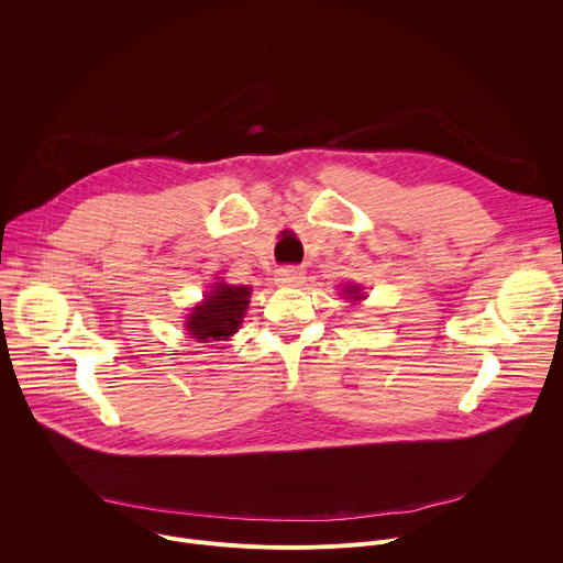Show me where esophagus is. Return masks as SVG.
Masks as SVG:
<instances>
[{"mask_svg": "<svg viewBox=\"0 0 563 563\" xmlns=\"http://www.w3.org/2000/svg\"><path fill=\"white\" fill-rule=\"evenodd\" d=\"M302 278H305V272L298 267H283L276 272V283L280 287H296L302 283Z\"/></svg>", "mask_w": 563, "mask_h": 563, "instance_id": "esophagus-1", "label": "esophagus"}]
</instances>
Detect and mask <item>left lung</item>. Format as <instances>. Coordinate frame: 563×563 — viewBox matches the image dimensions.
I'll list each match as a JSON object with an SVG mask.
<instances>
[{"mask_svg":"<svg viewBox=\"0 0 563 563\" xmlns=\"http://www.w3.org/2000/svg\"><path fill=\"white\" fill-rule=\"evenodd\" d=\"M343 294H345V298H352V300H363L365 296L361 294V287L358 285H347L345 289H343Z\"/></svg>","mask_w":563,"mask_h":563,"instance_id":"8db88e82","label":"left lung"}]
</instances>
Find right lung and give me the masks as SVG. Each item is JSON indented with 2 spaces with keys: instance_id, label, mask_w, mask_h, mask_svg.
<instances>
[{
  "instance_id": "1",
  "label": "right lung",
  "mask_w": 563,
  "mask_h": 563,
  "mask_svg": "<svg viewBox=\"0 0 563 563\" xmlns=\"http://www.w3.org/2000/svg\"><path fill=\"white\" fill-rule=\"evenodd\" d=\"M252 287L247 285H229L216 283L209 294H205L202 302H198L187 316L189 339L198 343L227 341L233 336L243 323L247 305H250Z\"/></svg>"
}]
</instances>
